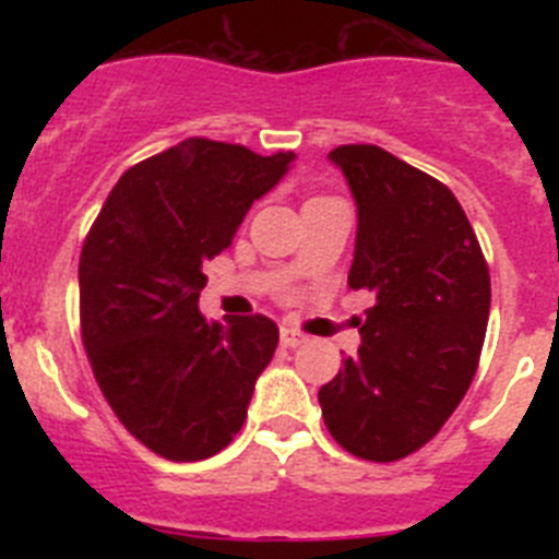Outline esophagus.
Masks as SVG:
<instances>
[{
	"label": "esophagus",
	"mask_w": 559,
	"mask_h": 559,
	"mask_svg": "<svg viewBox=\"0 0 559 559\" xmlns=\"http://www.w3.org/2000/svg\"><path fill=\"white\" fill-rule=\"evenodd\" d=\"M280 341H283V347L294 349V347H302V344H305V341H308V338H305L302 333H296V330L283 328V330H280Z\"/></svg>",
	"instance_id": "obj_1"
}]
</instances>
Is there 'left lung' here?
<instances>
[{
    "mask_svg": "<svg viewBox=\"0 0 559 559\" xmlns=\"http://www.w3.org/2000/svg\"><path fill=\"white\" fill-rule=\"evenodd\" d=\"M330 159L358 204L347 283L374 302L358 319V355L319 389V406L344 451L397 462L431 442L471 389L490 269L442 181L378 145H341Z\"/></svg>",
    "mask_w": 559,
    "mask_h": 559,
    "instance_id": "obj_1",
    "label": "left lung"
}]
</instances>
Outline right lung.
<instances>
[{
	"instance_id": "obj_1",
	"label": "right lung",
	"mask_w": 559,
	"mask_h": 559,
	"mask_svg": "<svg viewBox=\"0 0 559 559\" xmlns=\"http://www.w3.org/2000/svg\"><path fill=\"white\" fill-rule=\"evenodd\" d=\"M290 162L190 136L122 173L83 240L81 335L97 386L128 433L170 462L229 445L274 355L271 319L210 324L199 296L204 265Z\"/></svg>"
}]
</instances>
